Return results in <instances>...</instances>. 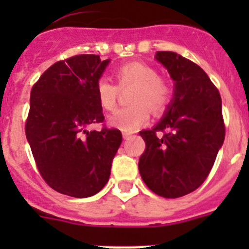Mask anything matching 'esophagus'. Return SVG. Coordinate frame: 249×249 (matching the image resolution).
I'll use <instances>...</instances> for the list:
<instances>
[{"label": "esophagus", "mask_w": 249, "mask_h": 249, "mask_svg": "<svg viewBox=\"0 0 249 249\" xmlns=\"http://www.w3.org/2000/svg\"><path fill=\"white\" fill-rule=\"evenodd\" d=\"M122 136L123 138H128L131 137V133H129V132H122Z\"/></svg>", "instance_id": "1"}]
</instances>
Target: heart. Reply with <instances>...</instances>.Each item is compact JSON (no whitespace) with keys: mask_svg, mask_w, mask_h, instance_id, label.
Masks as SVG:
<instances>
[{"mask_svg":"<svg viewBox=\"0 0 249 249\" xmlns=\"http://www.w3.org/2000/svg\"><path fill=\"white\" fill-rule=\"evenodd\" d=\"M117 85L107 78L96 83V97L106 111H113L117 106L120 89L132 87L129 101L132 105L120 108L109 117V123L124 132H133L146 124L152 112L163 113L173 97L172 87L163 77L158 76L153 66L141 61L124 63L114 71Z\"/></svg>","mask_w":249,"mask_h":249,"instance_id":"1","label":"heart"}]
</instances>
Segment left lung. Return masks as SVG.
Returning <instances> with one entry per match:
<instances>
[{
    "mask_svg": "<svg viewBox=\"0 0 249 249\" xmlns=\"http://www.w3.org/2000/svg\"><path fill=\"white\" fill-rule=\"evenodd\" d=\"M156 58L176 82L175 96L157 126L140 132L146 149L138 169L152 192L178 198L197 190L214 164L226 135L222 100L191 59L169 51H158Z\"/></svg>",
    "mask_w": 249,
    "mask_h": 249,
    "instance_id": "1",
    "label": "left lung"
}]
</instances>
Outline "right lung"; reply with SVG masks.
I'll return each instance as SVG.
<instances>
[{"mask_svg":"<svg viewBox=\"0 0 249 249\" xmlns=\"http://www.w3.org/2000/svg\"><path fill=\"white\" fill-rule=\"evenodd\" d=\"M108 62L76 54L47 68L31 89L26 137L41 177L62 195L91 197L108 182L122 133L106 127L94 89ZM97 123L103 128L89 131Z\"/></svg>","mask_w":249,"mask_h":249,"instance_id":"add662e5","label":"right lung"}]
</instances>
